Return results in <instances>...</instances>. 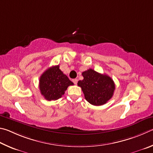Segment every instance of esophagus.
I'll use <instances>...</instances> for the list:
<instances>
[{"instance_id": "obj_1", "label": "esophagus", "mask_w": 153, "mask_h": 153, "mask_svg": "<svg viewBox=\"0 0 153 153\" xmlns=\"http://www.w3.org/2000/svg\"><path fill=\"white\" fill-rule=\"evenodd\" d=\"M72 82H74V84L76 85V84H77V82H78V80H77L76 79H74L72 80Z\"/></svg>"}]
</instances>
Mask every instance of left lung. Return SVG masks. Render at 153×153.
Wrapping results in <instances>:
<instances>
[{"label":"left lung","instance_id":"1","mask_svg":"<svg viewBox=\"0 0 153 153\" xmlns=\"http://www.w3.org/2000/svg\"><path fill=\"white\" fill-rule=\"evenodd\" d=\"M83 80L78 82L89 103L99 106L105 104L114 95L115 84L111 77L89 69L82 72Z\"/></svg>","mask_w":153,"mask_h":153}]
</instances>
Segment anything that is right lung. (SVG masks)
Wrapping results in <instances>:
<instances>
[{"label": "right lung", "mask_w": 153, "mask_h": 153, "mask_svg": "<svg viewBox=\"0 0 153 153\" xmlns=\"http://www.w3.org/2000/svg\"><path fill=\"white\" fill-rule=\"evenodd\" d=\"M59 67V65L50 67L39 78L40 92L48 101L58 100L64 94L68 86L74 85Z\"/></svg>", "instance_id": "1"}]
</instances>
